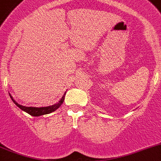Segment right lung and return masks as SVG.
I'll use <instances>...</instances> for the list:
<instances>
[{
    "mask_svg": "<svg viewBox=\"0 0 161 161\" xmlns=\"http://www.w3.org/2000/svg\"><path fill=\"white\" fill-rule=\"evenodd\" d=\"M66 93V92H65ZM65 93L64 94V96L62 97V98L60 99V101H59L57 104H54V105L52 106H48V107H43V108H35V107H25V106L20 105V104H17L14 100L13 99V97H11L10 95V97H11L12 101L14 102V104L17 106L18 108H20V109L23 110V111L26 112L27 113H29V115L33 116H41V115H45V114H48V113H51L53 112H54L55 110H57L59 107H60L61 104H63L64 100V95Z\"/></svg>",
    "mask_w": 161,
    "mask_h": 161,
    "instance_id": "add662e5",
    "label": "right lung"
}]
</instances>
